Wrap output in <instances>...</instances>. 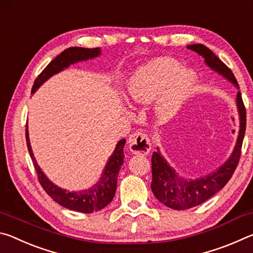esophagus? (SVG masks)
<instances>
[{
    "label": "esophagus",
    "mask_w": 253,
    "mask_h": 253,
    "mask_svg": "<svg viewBox=\"0 0 253 253\" xmlns=\"http://www.w3.org/2000/svg\"><path fill=\"white\" fill-rule=\"evenodd\" d=\"M128 145L129 149L134 154H140V155H146L152 148L151 139L144 132H134L128 138Z\"/></svg>",
    "instance_id": "obj_1"
}]
</instances>
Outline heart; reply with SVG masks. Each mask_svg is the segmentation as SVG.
<instances>
[{"label":"heart","mask_w":253,"mask_h":253,"mask_svg":"<svg viewBox=\"0 0 253 253\" xmlns=\"http://www.w3.org/2000/svg\"><path fill=\"white\" fill-rule=\"evenodd\" d=\"M196 84L193 71L168 57L156 58L136 69L127 83V96L138 105L155 101L161 117H170L190 96Z\"/></svg>","instance_id":"1"}]
</instances>
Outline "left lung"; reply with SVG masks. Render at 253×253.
I'll use <instances>...</instances> for the list:
<instances>
[{
	"label": "left lung",
	"mask_w": 253,
	"mask_h": 253,
	"mask_svg": "<svg viewBox=\"0 0 253 253\" xmlns=\"http://www.w3.org/2000/svg\"><path fill=\"white\" fill-rule=\"evenodd\" d=\"M186 48L201 55L210 69L221 75L239 89L238 81L235 79L233 72L208 46L198 43L186 45ZM235 104H237L240 122L237 143H235L233 152L228 160L212 173L198 178H185L178 175L176 170L169 164V162L161 154L160 148L157 147V151L153 153V179L151 187L154 195L160 202L174 210H187L198 207L222 190L225 184L229 182V179L232 177L238 166L240 156H241V146L247 123L246 108L240 91L237 93Z\"/></svg>",
	"instance_id": "1"
}]
</instances>
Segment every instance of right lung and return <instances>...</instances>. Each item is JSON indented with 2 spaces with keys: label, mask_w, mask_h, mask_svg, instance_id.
<instances>
[{
  "label": "right lung",
  "mask_w": 253,
  "mask_h": 253,
  "mask_svg": "<svg viewBox=\"0 0 253 253\" xmlns=\"http://www.w3.org/2000/svg\"><path fill=\"white\" fill-rule=\"evenodd\" d=\"M101 54L100 48H79V46H71L65 51H62L58 57H55L44 70L38 76L32 87L31 93L36 92L46 80L50 79L53 75H57L66 68L74 63L80 61H87V60L95 59ZM25 138H27V145L32 158L34 168L38 173V178L51 199L55 201L61 207L72 210V211L83 212V213H92L100 211L101 209L107 207L113 201L117 188V177L119 169H121L124 163V146H125L126 139H121L117 143L115 151L107 161V164L102 170L101 177L96 184L91 187L83 191H68L65 188L59 187L53 182L46 177V175L42 172L40 166L38 165L36 157L33 155L31 144L29 139L28 126L25 129Z\"/></svg>",
  "instance_id": "right-lung-1"
}]
</instances>
